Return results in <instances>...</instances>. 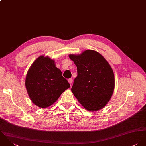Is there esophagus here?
Returning a JSON list of instances; mask_svg holds the SVG:
<instances>
[{
	"label": "esophagus",
	"mask_w": 146,
	"mask_h": 146,
	"mask_svg": "<svg viewBox=\"0 0 146 146\" xmlns=\"http://www.w3.org/2000/svg\"><path fill=\"white\" fill-rule=\"evenodd\" d=\"M68 82L70 84H72V82H73V80L72 78H70L68 80Z\"/></svg>",
	"instance_id": "34e87169"
}]
</instances>
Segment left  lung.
I'll list each match as a JSON object with an SVG mask.
<instances>
[{
    "label": "left lung",
    "mask_w": 146,
    "mask_h": 146,
    "mask_svg": "<svg viewBox=\"0 0 146 146\" xmlns=\"http://www.w3.org/2000/svg\"><path fill=\"white\" fill-rule=\"evenodd\" d=\"M77 68L72 92L88 111L104 107L112 96L115 88L113 71L99 52L86 50L80 55H69Z\"/></svg>",
    "instance_id": "obj_1"
}]
</instances>
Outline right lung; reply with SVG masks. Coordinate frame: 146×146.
Returning <instances> with one entry per match:
<instances>
[{"instance_id":"right-lung-1","label":"right lung","mask_w":146,"mask_h":146,"mask_svg":"<svg viewBox=\"0 0 146 146\" xmlns=\"http://www.w3.org/2000/svg\"><path fill=\"white\" fill-rule=\"evenodd\" d=\"M25 86L32 102L44 108L54 104L61 94L70 88V84L56 67L54 60L40 56L28 71Z\"/></svg>"}]
</instances>
